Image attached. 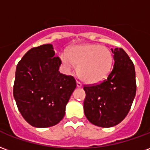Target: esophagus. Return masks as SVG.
I'll return each instance as SVG.
<instances>
[{"label":"esophagus","instance_id":"1","mask_svg":"<svg viewBox=\"0 0 150 150\" xmlns=\"http://www.w3.org/2000/svg\"><path fill=\"white\" fill-rule=\"evenodd\" d=\"M76 85H77V87H82V83H81L80 82H79V81L76 82Z\"/></svg>","mask_w":150,"mask_h":150}]
</instances>
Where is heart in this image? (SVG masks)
Here are the masks:
<instances>
[{
  "label": "heart",
  "mask_w": 150,
  "mask_h": 150,
  "mask_svg": "<svg viewBox=\"0 0 150 150\" xmlns=\"http://www.w3.org/2000/svg\"><path fill=\"white\" fill-rule=\"evenodd\" d=\"M60 59L67 69L78 66V75L89 84L105 80L112 71L114 55L108 47L100 44H82L70 47Z\"/></svg>",
  "instance_id": "b5f03b06"
}]
</instances>
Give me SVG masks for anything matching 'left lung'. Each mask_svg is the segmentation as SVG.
Wrapping results in <instances>:
<instances>
[{
    "mask_svg": "<svg viewBox=\"0 0 150 150\" xmlns=\"http://www.w3.org/2000/svg\"><path fill=\"white\" fill-rule=\"evenodd\" d=\"M114 68L101 83L85 86V116L100 127H112L126 117L136 95L135 68L122 48L111 49Z\"/></svg>",
    "mask_w": 150,
    "mask_h": 150,
    "instance_id": "left-lung-1",
    "label": "left lung"
}]
</instances>
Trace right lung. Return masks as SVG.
Returning <instances> with one entry per match:
<instances>
[{"label": "right lung", "mask_w": 150, "mask_h": 150, "mask_svg": "<svg viewBox=\"0 0 150 150\" xmlns=\"http://www.w3.org/2000/svg\"><path fill=\"white\" fill-rule=\"evenodd\" d=\"M61 60L52 44L33 47L16 69L13 96L19 111L31 126L38 128L58 124L76 87L73 76L61 74Z\"/></svg>", "instance_id": "add662e5"}]
</instances>
